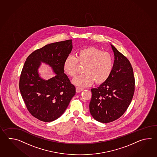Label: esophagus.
Segmentation results:
<instances>
[{"mask_svg": "<svg viewBox=\"0 0 157 157\" xmlns=\"http://www.w3.org/2000/svg\"><path fill=\"white\" fill-rule=\"evenodd\" d=\"M83 89L82 88H81V87H76V92H77V93H79L80 92H81Z\"/></svg>", "mask_w": 157, "mask_h": 157, "instance_id": "1", "label": "esophagus"}]
</instances>
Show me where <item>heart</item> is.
I'll return each instance as SVG.
<instances>
[{
    "instance_id": "obj_1",
    "label": "heart",
    "mask_w": 157,
    "mask_h": 157,
    "mask_svg": "<svg viewBox=\"0 0 157 157\" xmlns=\"http://www.w3.org/2000/svg\"><path fill=\"white\" fill-rule=\"evenodd\" d=\"M77 62L85 64L83 67L85 73L76 76L72 81L77 86H89L94 81L97 84L104 83L108 79L113 68L112 56L95 47H88L79 50L76 58L72 55L66 58L63 68L67 76L73 77L75 75Z\"/></svg>"
}]
</instances>
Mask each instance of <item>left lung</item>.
<instances>
[{"mask_svg":"<svg viewBox=\"0 0 157 157\" xmlns=\"http://www.w3.org/2000/svg\"><path fill=\"white\" fill-rule=\"evenodd\" d=\"M114 55L113 68L108 79L91 89L90 113L101 123H109L122 116L130 104L135 90L133 69L127 58L110 44Z\"/></svg>","mask_w":157,"mask_h":157,"instance_id":"1","label":"left lung"}]
</instances>
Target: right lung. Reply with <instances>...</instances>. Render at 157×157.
Here are the masks:
<instances>
[{
    "label": "right lung",
    "instance_id": "add662e5",
    "mask_svg": "<svg viewBox=\"0 0 157 157\" xmlns=\"http://www.w3.org/2000/svg\"><path fill=\"white\" fill-rule=\"evenodd\" d=\"M72 48V40L48 44L33 52L24 64L20 90L27 109L39 120L49 122L58 119L76 94L63 68ZM41 63L51 67L54 77L48 80L40 77L38 69Z\"/></svg>",
    "mask_w": 157,
    "mask_h": 157
}]
</instances>
